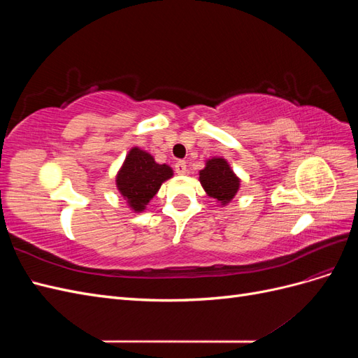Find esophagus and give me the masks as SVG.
<instances>
[{"mask_svg": "<svg viewBox=\"0 0 358 358\" xmlns=\"http://www.w3.org/2000/svg\"><path fill=\"white\" fill-rule=\"evenodd\" d=\"M175 171L178 175H185L187 173V162L185 161H178L175 164Z\"/></svg>", "mask_w": 358, "mask_h": 358, "instance_id": "1", "label": "esophagus"}]
</instances>
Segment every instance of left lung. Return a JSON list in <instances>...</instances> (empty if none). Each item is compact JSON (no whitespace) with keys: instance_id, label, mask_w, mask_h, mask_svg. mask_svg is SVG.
<instances>
[{"instance_id":"left-lung-1","label":"left lung","mask_w":358,"mask_h":358,"mask_svg":"<svg viewBox=\"0 0 358 358\" xmlns=\"http://www.w3.org/2000/svg\"><path fill=\"white\" fill-rule=\"evenodd\" d=\"M200 183L209 197L225 206L239 191L241 179L234 175L229 162L224 158L215 157L206 161V167L200 170Z\"/></svg>"}]
</instances>
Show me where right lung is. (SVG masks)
Wrapping results in <instances>:
<instances>
[{
  "label": "right lung",
  "instance_id": "obj_1",
  "mask_svg": "<svg viewBox=\"0 0 358 358\" xmlns=\"http://www.w3.org/2000/svg\"><path fill=\"white\" fill-rule=\"evenodd\" d=\"M173 176L167 164H158L154 157L140 148L129 149L121 170L117 171L116 187L134 212H143L154 199L162 182Z\"/></svg>",
  "mask_w": 358,
  "mask_h": 358
}]
</instances>
